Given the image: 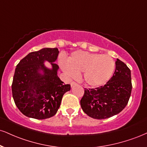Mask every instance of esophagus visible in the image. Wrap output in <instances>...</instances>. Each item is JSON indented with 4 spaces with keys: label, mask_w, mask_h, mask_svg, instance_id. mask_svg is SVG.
Returning <instances> with one entry per match:
<instances>
[{
    "label": "esophagus",
    "mask_w": 147,
    "mask_h": 147,
    "mask_svg": "<svg viewBox=\"0 0 147 147\" xmlns=\"http://www.w3.org/2000/svg\"><path fill=\"white\" fill-rule=\"evenodd\" d=\"M77 83L74 82L73 81V82H72L71 84H70V86H71V88H73V87H75V86H77Z\"/></svg>",
    "instance_id": "1"
}]
</instances>
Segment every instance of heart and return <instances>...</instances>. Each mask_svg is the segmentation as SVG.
Wrapping results in <instances>:
<instances>
[{
    "mask_svg": "<svg viewBox=\"0 0 147 147\" xmlns=\"http://www.w3.org/2000/svg\"><path fill=\"white\" fill-rule=\"evenodd\" d=\"M61 67L67 75L75 77L82 72L83 80L92 87L105 84L112 78L115 70V62L107 55L76 51L72 53L68 63L61 61Z\"/></svg>",
    "mask_w": 147,
    "mask_h": 147,
    "instance_id": "b5f03b06",
    "label": "heart"
}]
</instances>
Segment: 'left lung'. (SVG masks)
<instances>
[{
    "label": "left lung",
    "mask_w": 147,
    "mask_h": 147,
    "mask_svg": "<svg viewBox=\"0 0 147 147\" xmlns=\"http://www.w3.org/2000/svg\"><path fill=\"white\" fill-rule=\"evenodd\" d=\"M131 70L117 59L113 77L105 86L85 88L80 103L83 111L94 119H105L119 114L126 107L131 93Z\"/></svg>",
    "instance_id": "8db88e82"
}]
</instances>
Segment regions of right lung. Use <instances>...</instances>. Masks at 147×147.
Instances as JSON below:
<instances>
[{
	"label": "right lung",
	"mask_w": 147,
	"mask_h": 147,
	"mask_svg": "<svg viewBox=\"0 0 147 147\" xmlns=\"http://www.w3.org/2000/svg\"><path fill=\"white\" fill-rule=\"evenodd\" d=\"M57 48H43L30 53L16 66L11 90L16 105L29 118L42 120L56 114L62 97L70 85L63 84L57 76L55 61ZM49 62L51 68L45 66Z\"/></svg>",
	"instance_id": "add662e5"
}]
</instances>
